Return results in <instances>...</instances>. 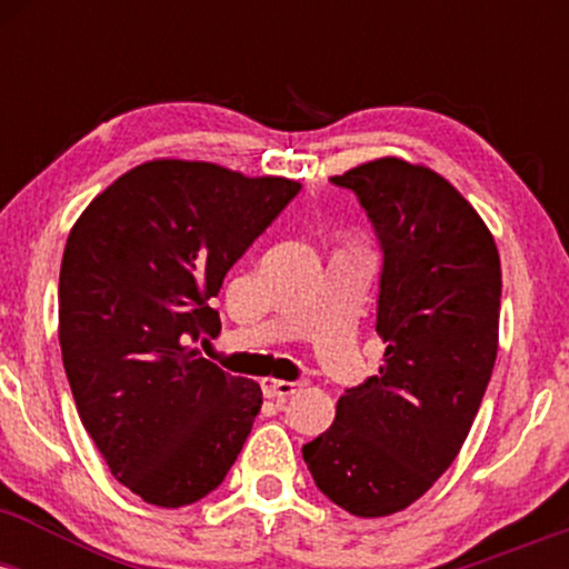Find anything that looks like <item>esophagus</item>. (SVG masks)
Instances as JSON below:
<instances>
[{
    "instance_id": "34e87169",
    "label": "esophagus",
    "mask_w": 569,
    "mask_h": 569,
    "mask_svg": "<svg viewBox=\"0 0 569 569\" xmlns=\"http://www.w3.org/2000/svg\"><path fill=\"white\" fill-rule=\"evenodd\" d=\"M299 390V382H289V380H262V393L267 398H289Z\"/></svg>"
}]
</instances>
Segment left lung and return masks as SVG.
<instances>
[{
    "instance_id": "left-lung-1",
    "label": "left lung",
    "mask_w": 569,
    "mask_h": 569,
    "mask_svg": "<svg viewBox=\"0 0 569 569\" xmlns=\"http://www.w3.org/2000/svg\"><path fill=\"white\" fill-rule=\"evenodd\" d=\"M331 181L380 240L385 356L302 457L326 498L377 519L422 498L473 426L498 358L500 257L471 202L426 166L380 158Z\"/></svg>"
}]
</instances>
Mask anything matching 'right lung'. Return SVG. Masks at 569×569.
<instances>
[{
    "label": "right lung",
    "instance_id": "right-lung-1",
    "mask_svg": "<svg viewBox=\"0 0 569 569\" xmlns=\"http://www.w3.org/2000/svg\"><path fill=\"white\" fill-rule=\"evenodd\" d=\"M302 189L198 160L122 173L71 227L58 339L71 396L120 485L181 508L213 492L251 433L262 388L200 356L227 270Z\"/></svg>",
    "mask_w": 569,
    "mask_h": 569
}]
</instances>
